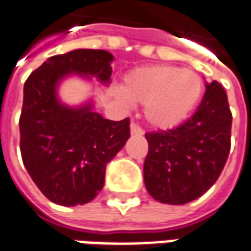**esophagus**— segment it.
<instances>
[{"mask_svg": "<svg viewBox=\"0 0 251 251\" xmlns=\"http://www.w3.org/2000/svg\"><path fill=\"white\" fill-rule=\"evenodd\" d=\"M130 133L131 134H137V136H141L144 134V130L137 125V124H134V122H131L130 124Z\"/></svg>", "mask_w": 251, "mask_h": 251, "instance_id": "esophagus-1", "label": "esophagus"}]
</instances>
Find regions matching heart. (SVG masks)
Instances as JSON below:
<instances>
[{
  "label": "heart",
  "instance_id": "obj_1",
  "mask_svg": "<svg viewBox=\"0 0 251 251\" xmlns=\"http://www.w3.org/2000/svg\"><path fill=\"white\" fill-rule=\"evenodd\" d=\"M204 89L199 73L176 66H144L131 71L117 89L124 104L145 103L144 115L157 129L180 125L199 104Z\"/></svg>",
  "mask_w": 251,
  "mask_h": 251
}]
</instances>
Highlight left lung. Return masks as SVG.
<instances>
[{
	"mask_svg": "<svg viewBox=\"0 0 251 251\" xmlns=\"http://www.w3.org/2000/svg\"><path fill=\"white\" fill-rule=\"evenodd\" d=\"M192 117L170 130L148 131L150 150L144 162V182L163 204L182 205L199 199L223 171L231 148L228 99L212 81Z\"/></svg>",
	"mask_w": 251,
	"mask_h": 251,
	"instance_id": "1",
	"label": "left lung"
}]
</instances>
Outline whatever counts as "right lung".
I'll return each mask as SVG.
<instances>
[{"label":"right lung","instance_id":"1","mask_svg":"<svg viewBox=\"0 0 251 251\" xmlns=\"http://www.w3.org/2000/svg\"><path fill=\"white\" fill-rule=\"evenodd\" d=\"M113 59L106 50H73L50 57L24 84L19 122L23 163L55 204L75 206L95 199L107 163L130 137L129 118L106 120L94 111L92 101L69 107L57 95L58 84L71 75L108 84Z\"/></svg>","mask_w":251,"mask_h":251}]
</instances>
